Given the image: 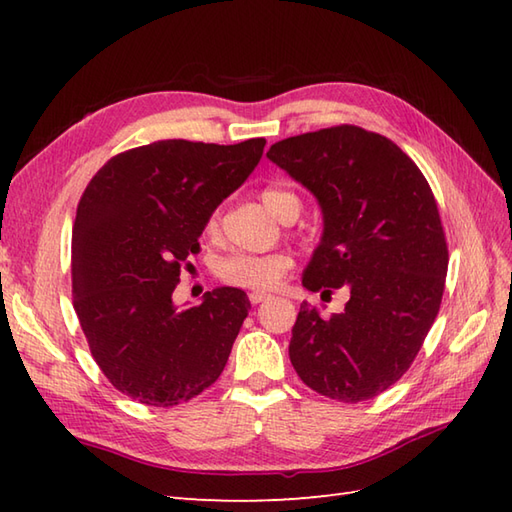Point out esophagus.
Here are the masks:
<instances>
[{
  "label": "esophagus",
  "mask_w": 512,
  "mask_h": 512,
  "mask_svg": "<svg viewBox=\"0 0 512 512\" xmlns=\"http://www.w3.org/2000/svg\"><path fill=\"white\" fill-rule=\"evenodd\" d=\"M248 299H250V303H253V306H257V303H262V301H266V299H270V295L268 292H262V290H253L248 295Z\"/></svg>",
  "instance_id": "34e87169"
}]
</instances>
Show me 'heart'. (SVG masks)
Segmentation results:
<instances>
[{
	"mask_svg": "<svg viewBox=\"0 0 512 512\" xmlns=\"http://www.w3.org/2000/svg\"><path fill=\"white\" fill-rule=\"evenodd\" d=\"M262 202L266 209L284 222L297 220L301 213V198L288 187H266L262 191ZM217 228V213L206 220V231L213 233ZM292 266V259L284 253L268 255H246L235 253L222 257L215 266V273L224 284L246 290H268L277 286Z\"/></svg>",
	"mask_w": 512,
	"mask_h": 512,
	"instance_id": "obj_1",
	"label": "heart"
}]
</instances>
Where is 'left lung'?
<instances>
[{"label":"left lung","instance_id":"1","mask_svg":"<svg viewBox=\"0 0 512 512\" xmlns=\"http://www.w3.org/2000/svg\"><path fill=\"white\" fill-rule=\"evenodd\" d=\"M323 213V235L301 284L350 290L321 317L301 303L290 363L321 396L369 400L400 380L438 317L449 250L422 171L389 138L336 125L279 140L266 154Z\"/></svg>","mask_w":512,"mask_h":512}]
</instances>
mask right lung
I'll return each mask as SVG.
<instances>
[{
  "mask_svg": "<svg viewBox=\"0 0 512 512\" xmlns=\"http://www.w3.org/2000/svg\"><path fill=\"white\" fill-rule=\"evenodd\" d=\"M264 145L158 140L107 160L85 187L72 228L74 310L96 365L125 396L173 407L220 378L248 317L246 292L215 288L187 310L171 295L206 220Z\"/></svg>",
  "mask_w": 512,
  "mask_h": 512,
  "instance_id": "1",
  "label": "right lung"
}]
</instances>
